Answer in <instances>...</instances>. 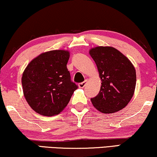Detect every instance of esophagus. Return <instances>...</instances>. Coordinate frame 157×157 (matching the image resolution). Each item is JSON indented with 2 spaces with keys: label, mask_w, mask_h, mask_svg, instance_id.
<instances>
[{
  "label": "esophagus",
  "mask_w": 157,
  "mask_h": 157,
  "mask_svg": "<svg viewBox=\"0 0 157 157\" xmlns=\"http://www.w3.org/2000/svg\"><path fill=\"white\" fill-rule=\"evenodd\" d=\"M86 85V81H84V82L78 83V87L80 88H83L85 87Z\"/></svg>",
  "instance_id": "obj_1"
}]
</instances>
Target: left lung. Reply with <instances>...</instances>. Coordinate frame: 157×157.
I'll use <instances>...</instances> for the list:
<instances>
[{"mask_svg": "<svg viewBox=\"0 0 157 157\" xmlns=\"http://www.w3.org/2000/svg\"><path fill=\"white\" fill-rule=\"evenodd\" d=\"M89 54L97 66L101 86L99 94L90 99L101 113L108 114L123 109L132 98L136 71L128 57L112 47H96Z\"/></svg>", "mask_w": 157, "mask_h": 157, "instance_id": "obj_1", "label": "left lung"}]
</instances>
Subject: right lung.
Segmentation results:
<instances>
[{
	"mask_svg": "<svg viewBox=\"0 0 157 157\" xmlns=\"http://www.w3.org/2000/svg\"><path fill=\"white\" fill-rule=\"evenodd\" d=\"M67 50L44 52L33 59L22 76L23 94L29 105L44 116L58 115L78 86L71 81Z\"/></svg>",
	"mask_w": 157,
	"mask_h": 157,
	"instance_id": "right-lung-1",
	"label": "right lung"
}]
</instances>
